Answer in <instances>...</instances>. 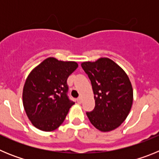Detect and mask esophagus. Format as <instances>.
Here are the masks:
<instances>
[{
	"label": "esophagus",
	"mask_w": 159,
	"mask_h": 159,
	"mask_svg": "<svg viewBox=\"0 0 159 159\" xmlns=\"http://www.w3.org/2000/svg\"><path fill=\"white\" fill-rule=\"evenodd\" d=\"M76 101L78 103H81V102H82V98H81V97H79V98H77Z\"/></svg>",
	"instance_id": "obj_1"
}]
</instances>
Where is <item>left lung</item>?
Returning <instances> with one entry per match:
<instances>
[{
	"label": "left lung",
	"mask_w": 159,
	"mask_h": 159,
	"mask_svg": "<svg viewBox=\"0 0 159 159\" xmlns=\"http://www.w3.org/2000/svg\"><path fill=\"white\" fill-rule=\"evenodd\" d=\"M92 83L95 100L93 111L86 112L95 128L110 131L128 116L133 102V89L128 76L113 60L100 58L81 64Z\"/></svg>",
	"instance_id": "8db88e82"
}]
</instances>
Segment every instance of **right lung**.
Masks as SVG:
<instances>
[{"label":"right lung","mask_w":159,"mask_h":159,"mask_svg":"<svg viewBox=\"0 0 159 159\" xmlns=\"http://www.w3.org/2000/svg\"><path fill=\"white\" fill-rule=\"evenodd\" d=\"M78 67L72 61L46 59L31 71L23 89V105L36 128L52 131L58 128L75 102L67 95V78Z\"/></svg>","instance_id":"obj_1"}]
</instances>
